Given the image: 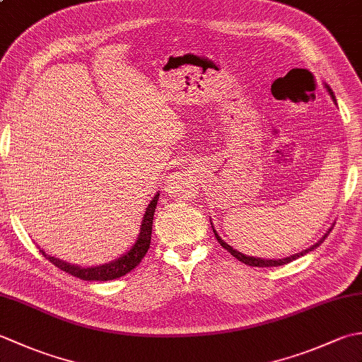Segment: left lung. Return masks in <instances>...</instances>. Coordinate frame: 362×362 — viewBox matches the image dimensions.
<instances>
[{
	"instance_id": "8db88e82",
	"label": "left lung",
	"mask_w": 362,
	"mask_h": 362,
	"mask_svg": "<svg viewBox=\"0 0 362 362\" xmlns=\"http://www.w3.org/2000/svg\"><path fill=\"white\" fill-rule=\"evenodd\" d=\"M327 90H328V93H329V96L333 98V101H336L334 99V95H333V91H332V88H329L328 86H327ZM211 227H213V224H211ZM333 228V227H332ZM332 228H328V232L320 238V240L314 244V245H311L310 249H305V250H302L300 253H294V255H291V257H286V258H281V259H264V258H257V257H247V255H244V253H241V252H238V250H235L232 245H228L224 240H222V238L216 233V230H214V227H213V232H214V236H216V240H218V243L222 245V247H224L227 252H230L232 253V255L236 258V259H240L241 263H244V264H247V266H253V267H272V266H283V264H288V263H291V261H294V259H297V258H300V257H303V255H306V253L308 252H311V250H314L316 247H319V245L325 241V238L328 236V233L332 232Z\"/></svg>"
}]
</instances>
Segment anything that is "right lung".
Returning <instances> with one entry per match:
<instances>
[{"label": "right lung", "mask_w": 362, "mask_h": 362, "mask_svg": "<svg viewBox=\"0 0 362 362\" xmlns=\"http://www.w3.org/2000/svg\"><path fill=\"white\" fill-rule=\"evenodd\" d=\"M158 196H160V193L153 196L151 199L148 209H146V213H144L143 221H141L140 233H138L135 244L130 247V250H127L124 253V255L117 258L115 261H110V263H105L101 266L81 267V266L66 263V261H62L59 258L46 255L43 250H40L42 255H45V258L49 259L54 266L60 269V271H65L68 274H71L73 276H78V279H81V280L109 281V280L119 279V276L129 274L132 269H135L138 264H140V261L143 259L146 252H148V249H149L151 235H152V221H153V213H156V206L158 202Z\"/></svg>", "instance_id": "right-lung-1"}]
</instances>
